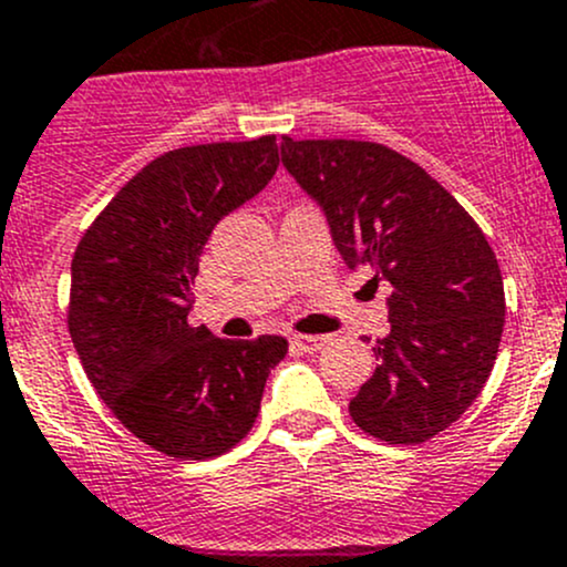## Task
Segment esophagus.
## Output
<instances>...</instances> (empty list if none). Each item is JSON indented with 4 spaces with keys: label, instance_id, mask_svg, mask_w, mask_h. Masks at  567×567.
<instances>
[{
    "label": "esophagus",
    "instance_id": "obj_1",
    "mask_svg": "<svg viewBox=\"0 0 567 567\" xmlns=\"http://www.w3.org/2000/svg\"><path fill=\"white\" fill-rule=\"evenodd\" d=\"M293 342L296 348H299V351H305V353H316V351H320V348L326 346V337H318V334H293Z\"/></svg>",
    "mask_w": 567,
    "mask_h": 567
}]
</instances>
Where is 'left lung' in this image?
<instances>
[{
    "instance_id": "1",
    "label": "left lung",
    "mask_w": 567,
    "mask_h": 567,
    "mask_svg": "<svg viewBox=\"0 0 567 567\" xmlns=\"http://www.w3.org/2000/svg\"><path fill=\"white\" fill-rule=\"evenodd\" d=\"M282 164L323 208L348 268L392 285L390 334L348 411L370 436L422 444L453 425L494 370L505 288L477 221L420 164L379 142L290 140Z\"/></svg>"
}]
</instances>
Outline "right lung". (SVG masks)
Returning <instances> with one entry per match:
<instances>
[{
	"instance_id": "add662e5",
	"label": "right lung",
	"mask_w": 567,
	"mask_h": 567,
	"mask_svg": "<svg viewBox=\"0 0 567 567\" xmlns=\"http://www.w3.org/2000/svg\"><path fill=\"white\" fill-rule=\"evenodd\" d=\"M277 136L177 147L131 177L71 262L68 329L112 414L158 453L205 461L251 431L288 340H221L188 323L192 285L219 219L266 188Z\"/></svg>"
}]
</instances>
